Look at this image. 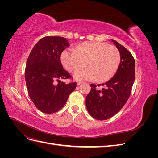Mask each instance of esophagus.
Returning a JSON list of instances; mask_svg holds the SVG:
<instances>
[{"label":"esophagus","mask_w":158,"mask_h":158,"mask_svg":"<svg viewBox=\"0 0 158 158\" xmlns=\"http://www.w3.org/2000/svg\"><path fill=\"white\" fill-rule=\"evenodd\" d=\"M83 82L82 81H77V85H80L81 84H82Z\"/></svg>","instance_id":"obj_1"}]
</instances>
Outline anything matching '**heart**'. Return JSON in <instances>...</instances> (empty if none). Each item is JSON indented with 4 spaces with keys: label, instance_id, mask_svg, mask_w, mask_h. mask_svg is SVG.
<instances>
[{
    "label": "heart",
    "instance_id": "1",
    "mask_svg": "<svg viewBox=\"0 0 158 158\" xmlns=\"http://www.w3.org/2000/svg\"><path fill=\"white\" fill-rule=\"evenodd\" d=\"M61 62L71 73L82 68L85 63L87 68L74 74L76 79H95L97 82H105L116 73L121 62V55L114 45L87 41L78 45L76 51H64L61 54Z\"/></svg>",
    "mask_w": 158,
    "mask_h": 158
}]
</instances>
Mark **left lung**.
Listing matches in <instances>:
<instances>
[{
    "instance_id": "left-lung-1",
    "label": "left lung",
    "mask_w": 158,
    "mask_h": 158,
    "mask_svg": "<svg viewBox=\"0 0 158 158\" xmlns=\"http://www.w3.org/2000/svg\"><path fill=\"white\" fill-rule=\"evenodd\" d=\"M120 52L121 63L113 77L102 84V89L90 84L91 91L85 98L88 113L97 120L103 121L116 114L125 106L131 94L135 78V60L125 47L111 40Z\"/></svg>"
}]
</instances>
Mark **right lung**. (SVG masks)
<instances>
[{
  "label": "right lung",
  "mask_w": 158,
  "mask_h": 158,
  "mask_svg": "<svg viewBox=\"0 0 158 158\" xmlns=\"http://www.w3.org/2000/svg\"><path fill=\"white\" fill-rule=\"evenodd\" d=\"M70 45L64 37L47 36L33 47L28 56L25 78L28 94L43 113H54L63 107L76 82L66 84L61 79H70L60 62V55Z\"/></svg>",
  "instance_id": "1"
}]
</instances>
